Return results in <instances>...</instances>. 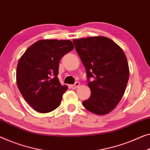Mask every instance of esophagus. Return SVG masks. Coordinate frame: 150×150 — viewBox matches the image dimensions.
<instances>
[{"instance_id":"esophagus-1","label":"esophagus","mask_w":150,"mask_h":150,"mask_svg":"<svg viewBox=\"0 0 150 150\" xmlns=\"http://www.w3.org/2000/svg\"><path fill=\"white\" fill-rule=\"evenodd\" d=\"M80 86V82H75L74 84H72V85H70V87L72 88V89H76V88H77L79 86Z\"/></svg>"}]
</instances>
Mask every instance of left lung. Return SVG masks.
Returning a JSON list of instances; mask_svg holds the SVG:
<instances>
[{"mask_svg": "<svg viewBox=\"0 0 150 150\" xmlns=\"http://www.w3.org/2000/svg\"><path fill=\"white\" fill-rule=\"evenodd\" d=\"M73 42L85 68L91 91L82 105L95 114H107L116 107L127 87L129 68L125 54L104 36L74 39Z\"/></svg>", "mask_w": 150, "mask_h": 150, "instance_id": "8db88e82", "label": "left lung"}]
</instances>
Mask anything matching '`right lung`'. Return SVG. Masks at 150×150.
Returning <instances> with one entry per match:
<instances>
[{"mask_svg":"<svg viewBox=\"0 0 150 150\" xmlns=\"http://www.w3.org/2000/svg\"><path fill=\"white\" fill-rule=\"evenodd\" d=\"M69 40H40L28 47L19 60L16 80L21 94L34 110L53 111L68 89L58 79L61 58L74 49Z\"/></svg>","mask_w":150,"mask_h":150,"instance_id":"right-lung-1","label":"right lung"}]
</instances>
